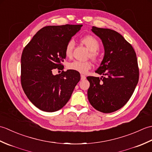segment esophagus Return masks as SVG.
I'll return each mask as SVG.
<instances>
[{
	"label": "esophagus",
	"mask_w": 152,
	"mask_h": 152,
	"mask_svg": "<svg viewBox=\"0 0 152 152\" xmlns=\"http://www.w3.org/2000/svg\"><path fill=\"white\" fill-rule=\"evenodd\" d=\"M86 77L85 75H83V74H81V80H86Z\"/></svg>",
	"instance_id": "obj_1"
}]
</instances>
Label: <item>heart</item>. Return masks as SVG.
<instances>
[{
	"label": "heart",
	"instance_id": "obj_1",
	"mask_svg": "<svg viewBox=\"0 0 152 152\" xmlns=\"http://www.w3.org/2000/svg\"><path fill=\"white\" fill-rule=\"evenodd\" d=\"M81 42L90 51L89 57L94 61L98 60L99 53L97 52V50L100 47L98 40L91 35H87L82 38ZM73 48L74 42L70 40L66 45L65 49H64V54L66 57H70L72 56ZM67 67L70 70H73L82 74H86L91 69L92 64L89 61H74L68 64Z\"/></svg>",
	"mask_w": 152,
	"mask_h": 152
}]
</instances>
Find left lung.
<instances>
[{
    "label": "left lung",
    "instance_id": "obj_1",
    "mask_svg": "<svg viewBox=\"0 0 152 152\" xmlns=\"http://www.w3.org/2000/svg\"><path fill=\"white\" fill-rule=\"evenodd\" d=\"M91 31L102 40L104 56L95 71L101 78L87 77L90 83L88 96L98 111L111 113L122 108L131 97L139 78L136 53L118 32L93 27Z\"/></svg>",
    "mask_w": 152,
    "mask_h": 152
}]
</instances>
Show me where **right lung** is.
Listing matches in <instances>:
<instances>
[{"label": "right lung", "mask_w": 152, "mask_h": 152, "mask_svg": "<svg viewBox=\"0 0 152 152\" xmlns=\"http://www.w3.org/2000/svg\"><path fill=\"white\" fill-rule=\"evenodd\" d=\"M82 27L68 24L44 27L23 50L22 88L29 101L41 110L53 112L62 108L80 80V73L73 70L56 75L53 72L63 69L66 45Z\"/></svg>", "instance_id": "obj_1"}]
</instances>
